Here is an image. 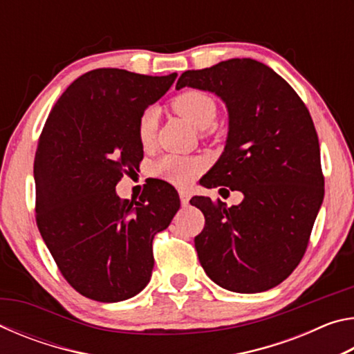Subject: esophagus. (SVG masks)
Here are the masks:
<instances>
[{"instance_id": "1", "label": "esophagus", "mask_w": 354, "mask_h": 354, "mask_svg": "<svg viewBox=\"0 0 354 354\" xmlns=\"http://www.w3.org/2000/svg\"><path fill=\"white\" fill-rule=\"evenodd\" d=\"M179 198H181L183 206H187L189 200H190V192L189 190H179Z\"/></svg>"}]
</instances>
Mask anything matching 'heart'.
I'll use <instances>...</instances> for the list:
<instances>
[{"label": "heart", "instance_id": "1", "mask_svg": "<svg viewBox=\"0 0 354 354\" xmlns=\"http://www.w3.org/2000/svg\"><path fill=\"white\" fill-rule=\"evenodd\" d=\"M173 109L179 117L189 122L192 127L198 131H207L212 128L217 118V106L212 97L198 91H189L173 100ZM156 129V113L154 111H147L142 113L137 124V134L143 147H149L154 140ZM203 162L195 158H183V156L167 154L160 158L153 167V173L165 181L185 185L194 179L195 173L200 171Z\"/></svg>", "mask_w": 354, "mask_h": 354}]
</instances>
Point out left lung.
<instances>
[{
    "mask_svg": "<svg viewBox=\"0 0 354 354\" xmlns=\"http://www.w3.org/2000/svg\"><path fill=\"white\" fill-rule=\"evenodd\" d=\"M183 87L214 93L227 111L225 149L206 187L243 194L231 207L207 196L190 200L206 220L195 237L201 267L226 290L272 289L301 261L323 201L313 118L289 84L253 59L184 71L176 91Z\"/></svg>",
    "mask_w": 354,
    "mask_h": 354,
    "instance_id": "8db88e82",
    "label": "left lung"
}]
</instances>
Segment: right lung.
I'll list each match as a JSON object with an SVG mask.
<instances>
[{
	"label": "right lung",
	"mask_w": 354,
	"mask_h": 354,
	"mask_svg": "<svg viewBox=\"0 0 354 354\" xmlns=\"http://www.w3.org/2000/svg\"><path fill=\"white\" fill-rule=\"evenodd\" d=\"M176 76L92 70L70 84L46 118L34 159L37 226L84 297L123 301L151 278L153 239L171 223L179 195L158 179L139 201L120 200L115 185L143 158L139 118Z\"/></svg>",
	"instance_id": "right-lung-1"
}]
</instances>
